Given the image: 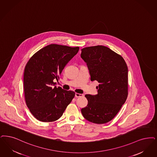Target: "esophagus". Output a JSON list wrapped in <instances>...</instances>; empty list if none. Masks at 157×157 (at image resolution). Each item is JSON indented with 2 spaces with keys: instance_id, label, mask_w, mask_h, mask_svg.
I'll use <instances>...</instances> for the list:
<instances>
[{
  "instance_id": "obj_1",
  "label": "esophagus",
  "mask_w": 157,
  "mask_h": 157,
  "mask_svg": "<svg viewBox=\"0 0 157 157\" xmlns=\"http://www.w3.org/2000/svg\"><path fill=\"white\" fill-rule=\"evenodd\" d=\"M83 96V94H78V93L75 94V98H79V97H82Z\"/></svg>"
}]
</instances>
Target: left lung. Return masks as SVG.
Here are the masks:
<instances>
[{"label":"left lung","mask_w":157,"mask_h":157,"mask_svg":"<svg viewBox=\"0 0 157 157\" xmlns=\"http://www.w3.org/2000/svg\"><path fill=\"white\" fill-rule=\"evenodd\" d=\"M81 58L86 63L90 81L99 83L98 94H86L87 106L81 113L85 119L104 124L113 119L128 96V68L123 58L103 45L82 49Z\"/></svg>","instance_id":"1"}]
</instances>
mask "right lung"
<instances>
[{
	"instance_id": "add662e5",
	"label": "right lung",
	"mask_w": 157,
	"mask_h": 157,
	"mask_svg": "<svg viewBox=\"0 0 157 157\" xmlns=\"http://www.w3.org/2000/svg\"><path fill=\"white\" fill-rule=\"evenodd\" d=\"M79 49V47L50 44L38 51L26 63L23 79L25 103L39 121L59 119L74 99V92L56 88L54 80L59 79Z\"/></svg>"
}]
</instances>
